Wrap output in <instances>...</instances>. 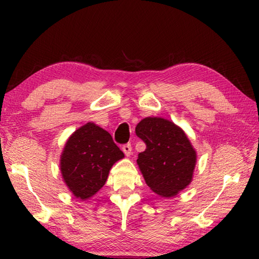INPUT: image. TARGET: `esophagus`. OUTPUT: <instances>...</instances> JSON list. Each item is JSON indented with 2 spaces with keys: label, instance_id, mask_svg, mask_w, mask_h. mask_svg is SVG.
Segmentation results:
<instances>
[{
  "label": "esophagus",
  "instance_id": "34e87169",
  "mask_svg": "<svg viewBox=\"0 0 259 259\" xmlns=\"http://www.w3.org/2000/svg\"><path fill=\"white\" fill-rule=\"evenodd\" d=\"M122 152L125 153L126 157H130L131 154H132V146H131V144H126L122 146Z\"/></svg>",
  "mask_w": 259,
  "mask_h": 259
}]
</instances>
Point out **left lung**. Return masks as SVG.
I'll list each match as a JSON object with an SVG mask.
<instances>
[{
  "mask_svg": "<svg viewBox=\"0 0 259 259\" xmlns=\"http://www.w3.org/2000/svg\"><path fill=\"white\" fill-rule=\"evenodd\" d=\"M136 133L146 144L137 164L147 186L162 198L185 190L193 179L197 152L183 128L167 119L147 116Z\"/></svg>",
  "mask_w": 259,
  "mask_h": 259,
  "instance_id": "1",
  "label": "left lung"
}]
</instances>
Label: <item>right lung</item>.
<instances>
[{
	"mask_svg": "<svg viewBox=\"0 0 259 259\" xmlns=\"http://www.w3.org/2000/svg\"><path fill=\"white\" fill-rule=\"evenodd\" d=\"M123 157L111 134L90 121L67 139L60 171L73 196L87 200L105 185L112 166Z\"/></svg>",
	"mask_w": 259,
	"mask_h": 259,
	"instance_id": "1",
	"label": "right lung"
}]
</instances>
